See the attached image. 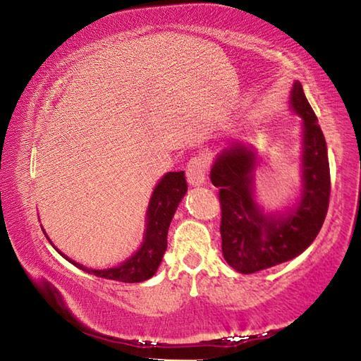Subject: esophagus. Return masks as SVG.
<instances>
[{"mask_svg": "<svg viewBox=\"0 0 361 361\" xmlns=\"http://www.w3.org/2000/svg\"><path fill=\"white\" fill-rule=\"evenodd\" d=\"M186 178L189 186H202L207 180V166L200 158H194L188 162Z\"/></svg>", "mask_w": 361, "mask_h": 361, "instance_id": "34e87169", "label": "esophagus"}]
</instances>
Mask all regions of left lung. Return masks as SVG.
<instances>
[{
  "mask_svg": "<svg viewBox=\"0 0 361 361\" xmlns=\"http://www.w3.org/2000/svg\"><path fill=\"white\" fill-rule=\"evenodd\" d=\"M289 109L301 118L300 186L295 199L268 212L255 192V172L264 166L259 149L235 142L213 161L209 178L219 188L222 255L238 273L249 274L297 257L317 237L330 197L325 137L303 87L295 80Z\"/></svg>",
  "mask_w": 361,
  "mask_h": 361,
  "instance_id": "8db88e82",
  "label": "left lung"
}]
</instances>
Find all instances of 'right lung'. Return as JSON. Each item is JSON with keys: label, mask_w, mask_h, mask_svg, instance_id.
Returning a JSON list of instances; mask_svg holds the SVG:
<instances>
[{"label": "right lung", "mask_w": 361, "mask_h": 361, "mask_svg": "<svg viewBox=\"0 0 361 361\" xmlns=\"http://www.w3.org/2000/svg\"><path fill=\"white\" fill-rule=\"evenodd\" d=\"M186 192L188 185L183 170H180V172H167L158 181V185L154 186L152 197H149L145 214V231H143V240L139 249L130 257L123 260L120 265L110 268L96 270V268H88L78 264V262L69 259L66 254H63L60 249L51 243L44 227L42 232L50 241V245L56 249L58 254L63 255L72 265L87 271L88 274H94L97 278L120 281V283H142V281L153 278L154 273L158 271L164 252L167 249V232L170 222H172L176 208H178Z\"/></svg>", "instance_id": "add662e5"}]
</instances>
